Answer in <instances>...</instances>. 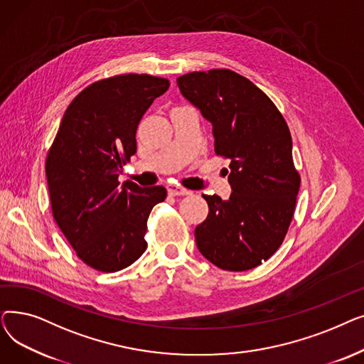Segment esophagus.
<instances>
[{"label":"esophagus","instance_id":"esophagus-1","mask_svg":"<svg viewBox=\"0 0 364 364\" xmlns=\"http://www.w3.org/2000/svg\"><path fill=\"white\" fill-rule=\"evenodd\" d=\"M168 193L171 196H186V195H190L192 192H190V190H187V188H184V187L171 184V186H168Z\"/></svg>","mask_w":364,"mask_h":364}]
</instances>
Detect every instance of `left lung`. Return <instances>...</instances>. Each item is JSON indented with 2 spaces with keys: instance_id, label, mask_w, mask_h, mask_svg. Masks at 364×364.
Returning a JSON list of instances; mask_svg holds the SVG:
<instances>
[{
  "instance_id": "8db88e82",
  "label": "left lung",
  "mask_w": 364,
  "mask_h": 364,
  "mask_svg": "<svg viewBox=\"0 0 364 364\" xmlns=\"http://www.w3.org/2000/svg\"><path fill=\"white\" fill-rule=\"evenodd\" d=\"M177 85L213 124L217 155L230 159L232 195H203L209 213L195 228L198 250L223 270H251L279 250L294 217L301 177L288 124L265 92L233 70L190 72Z\"/></svg>"
}]
</instances>
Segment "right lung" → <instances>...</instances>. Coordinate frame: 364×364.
I'll use <instances>...</instances> for the list:
<instances>
[{"label":"right lung","mask_w":364,"mask_h":364,"mask_svg":"<svg viewBox=\"0 0 364 364\" xmlns=\"http://www.w3.org/2000/svg\"><path fill=\"white\" fill-rule=\"evenodd\" d=\"M169 81L128 73L94 82L68 106L48 150L46 174L53 217L87 265L113 273L147 247V218L166 198L164 186L119 183L136 153L146 110Z\"/></svg>","instance_id":"add662e5"}]
</instances>
